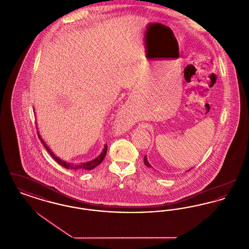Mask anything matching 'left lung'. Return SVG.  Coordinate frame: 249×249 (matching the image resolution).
<instances>
[{"label": "left lung", "instance_id": "1", "mask_svg": "<svg viewBox=\"0 0 249 249\" xmlns=\"http://www.w3.org/2000/svg\"><path fill=\"white\" fill-rule=\"evenodd\" d=\"M143 162H144V164L147 166V167H152V166L150 165V163L148 162V160H147V159H146V156H144V158H143Z\"/></svg>", "mask_w": 249, "mask_h": 249}]
</instances>
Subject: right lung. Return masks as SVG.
<instances>
[{
	"mask_svg": "<svg viewBox=\"0 0 249 249\" xmlns=\"http://www.w3.org/2000/svg\"><path fill=\"white\" fill-rule=\"evenodd\" d=\"M37 133H38V132H37ZM38 137L40 138L41 142H43V144H44V146L46 147V149L48 150V153L51 155V157L59 163V165L63 166V167L66 168V169H71V170H78V169H81V170H92L93 168L97 167V166L99 165V164L104 160V159L106 158V155H107V144H105V147H104L102 153L99 155L93 160H90V161H88V162H83V163H79V164L69 163V162L63 161L62 160H60L59 158H58L56 155L53 154V152L50 150V148L47 145V143L41 138V136H40L39 133H38Z\"/></svg>",
	"mask_w": 249,
	"mask_h": 249,
	"instance_id": "add662e5",
	"label": "right lung"
}]
</instances>
